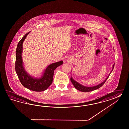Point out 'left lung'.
I'll use <instances>...</instances> for the list:
<instances>
[{
    "label": "left lung",
    "instance_id": "obj_1",
    "mask_svg": "<svg viewBox=\"0 0 129 129\" xmlns=\"http://www.w3.org/2000/svg\"><path fill=\"white\" fill-rule=\"evenodd\" d=\"M114 66H115V63L113 66L112 71H111V72L109 74V75L107 77V78H106V79H105L101 83H100V84L96 85V86H83L82 85L79 84V83L77 82L75 80L73 79V78L72 76L71 77V81L72 83H73V86L75 87V88L76 89L79 90L80 91L83 92H88L92 91L94 90H96V89H98V88H99L100 87H101L102 86H103V85L105 83L106 80L108 79L109 75L110 74V73H112V72L113 70L114 69Z\"/></svg>",
    "mask_w": 129,
    "mask_h": 129
}]
</instances>
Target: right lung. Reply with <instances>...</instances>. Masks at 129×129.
I'll use <instances>...</instances> for the list:
<instances>
[{
	"label": "right lung",
	"mask_w": 129,
	"mask_h": 129,
	"mask_svg": "<svg viewBox=\"0 0 129 129\" xmlns=\"http://www.w3.org/2000/svg\"><path fill=\"white\" fill-rule=\"evenodd\" d=\"M30 32L26 34L20 40L16 50L15 71L20 82L24 87L36 92H42L46 90L52 84L55 70L63 64V61L53 63L47 67L43 71V75L40 78L31 76L24 69L22 58L23 42Z\"/></svg>",
	"instance_id": "add662e5"
}]
</instances>
